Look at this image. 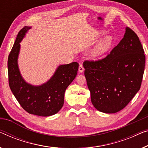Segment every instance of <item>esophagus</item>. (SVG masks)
<instances>
[{
    "label": "esophagus",
    "mask_w": 148,
    "mask_h": 148,
    "mask_svg": "<svg viewBox=\"0 0 148 148\" xmlns=\"http://www.w3.org/2000/svg\"><path fill=\"white\" fill-rule=\"evenodd\" d=\"M79 71L80 73H83V71H84V68H83V66L82 64H80V65H79Z\"/></svg>",
    "instance_id": "obj_1"
}]
</instances>
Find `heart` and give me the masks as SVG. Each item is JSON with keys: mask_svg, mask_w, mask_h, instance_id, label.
Here are the masks:
<instances>
[{"mask_svg": "<svg viewBox=\"0 0 148 148\" xmlns=\"http://www.w3.org/2000/svg\"><path fill=\"white\" fill-rule=\"evenodd\" d=\"M103 34H104L103 33ZM101 35H99V37ZM113 43V38L110 35L106 36V37L101 38L93 49H92L91 55L94 58H98L106 54L107 52L110 51Z\"/></svg>", "mask_w": 148, "mask_h": 148, "instance_id": "b5f03b06", "label": "heart"}]
</instances>
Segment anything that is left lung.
<instances>
[{"label": "left lung", "instance_id": "8db88e82", "mask_svg": "<svg viewBox=\"0 0 148 148\" xmlns=\"http://www.w3.org/2000/svg\"><path fill=\"white\" fill-rule=\"evenodd\" d=\"M145 63L140 39L129 27L106 57L85 61V76L95 108L106 113L123 110L140 89Z\"/></svg>", "mask_w": 148, "mask_h": 148}]
</instances>
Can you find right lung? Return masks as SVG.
I'll use <instances>...</instances> for the list:
<instances>
[{"label":"right lung","instance_id":"add662e5","mask_svg":"<svg viewBox=\"0 0 148 148\" xmlns=\"http://www.w3.org/2000/svg\"><path fill=\"white\" fill-rule=\"evenodd\" d=\"M31 29V27L25 26L19 31L8 55V83L14 97L25 111L38 116H51L63 107L65 90L75 78L79 64L73 62L59 65L51 79L40 85L26 82L19 70L18 58L20 42Z\"/></svg>","mask_w":148,"mask_h":148}]
</instances>
